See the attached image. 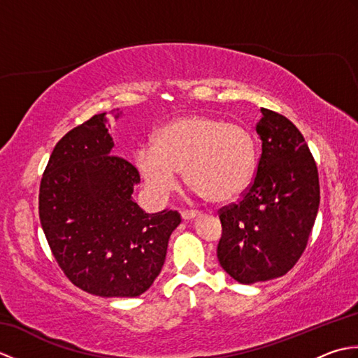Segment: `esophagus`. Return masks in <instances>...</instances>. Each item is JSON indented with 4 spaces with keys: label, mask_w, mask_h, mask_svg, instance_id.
I'll list each match as a JSON object with an SVG mask.
<instances>
[{
    "label": "esophagus",
    "mask_w": 358,
    "mask_h": 358,
    "mask_svg": "<svg viewBox=\"0 0 358 358\" xmlns=\"http://www.w3.org/2000/svg\"><path fill=\"white\" fill-rule=\"evenodd\" d=\"M199 217H200V212H196V210H183V212H181V218L186 220V222H189V220H195Z\"/></svg>",
    "instance_id": "34e87169"
}]
</instances>
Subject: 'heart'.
<instances>
[{"label":"heart","instance_id":"b5f03b06","mask_svg":"<svg viewBox=\"0 0 358 358\" xmlns=\"http://www.w3.org/2000/svg\"><path fill=\"white\" fill-rule=\"evenodd\" d=\"M255 157L254 136L246 127L210 115H187L159 127L154 144L136 149L134 163L157 199L171 195L185 171L195 194L226 203L248 189Z\"/></svg>","mask_w":358,"mask_h":358}]
</instances>
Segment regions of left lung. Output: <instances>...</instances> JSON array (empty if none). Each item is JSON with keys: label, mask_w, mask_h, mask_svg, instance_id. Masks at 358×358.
Returning <instances> with one entry per match:
<instances>
[{"label": "left lung", "mask_w": 358, "mask_h": 358, "mask_svg": "<svg viewBox=\"0 0 358 358\" xmlns=\"http://www.w3.org/2000/svg\"><path fill=\"white\" fill-rule=\"evenodd\" d=\"M262 157L240 203L220 210L222 268L243 285L285 275L308 245L320 204L317 164L292 121L262 109Z\"/></svg>", "instance_id": "left-lung-1"}]
</instances>
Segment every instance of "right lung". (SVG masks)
<instances>
[{
    "label": "right lung",
    "instance_id": "right-lung-1",
    "mask_svg": "<svg viewBox=\"0 0 358 358\" xmlns=\"http://www.w3.org/2000/svg\"><path fill=\"white\" fill-rule=\"evenodd\" d=\"M94 115L57 143L40 186V222L59 268L83 291L138 296L162 272L175 210L146 214L132 199L140 173L112 155L110 118Z\"/></svg>",
    "mask_w": 358,
    "mask_h": 358
}]
</instances>
